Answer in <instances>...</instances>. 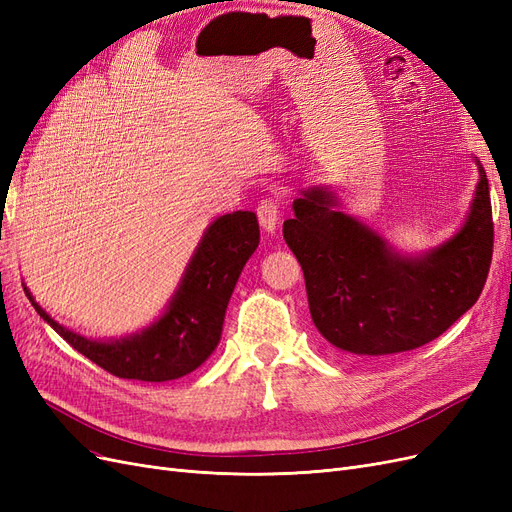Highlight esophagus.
<instances>
[{
	"label": "esophagus",
	"instance_id": "obj_1",
	"mask_svg": "<svg viewBox=\"0 0 512 512\" xmlns=\"http://www.w3.org/2000/svg\"><path fill=\"white\" fill-rule=\"evenodd\" d=\"M256 214H258V222H260V226L264 228V231L275 233V228L279 224V201L273 199V197L262 199L258 203Z\"/></svg>",
	"mask_w": 512,
	"mask_h": 512
}]
</instances>
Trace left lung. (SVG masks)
<instances>
[{
    "mask_svg": "<svg viewBox=\"0 0 512 512\" xmlns=\"http://www.w3.org/2000/svg\"><path fill=\"white\" fill-rule=\"evenodd\" d=\"M470 214L449 241L402 256L373 228L315 186L294 199L284 239L305 273L309 311L322 337L347 356H387L440 337L477 303L493 254L489 182L479 158Z\"/></svg>",
    "mask_w": 512,
    "mask_h": 512,
    "instance_id": "1",
    "label": "left lung"
}]
</instances>
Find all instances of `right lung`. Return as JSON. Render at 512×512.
I'll list each match as a JSON object with an SVG mask.
<instances>
[{"label": "right lung", "instance_id": "obj_1", "mask_svg": "<svg viewBox=\"0 0 512 512\" xmlns=\"http://www.w3.org/2000/svg\"><path fill=\"white\" fill-rule=\"evenodd\" d=\"M260 241L254 211H233L207 226L167 311L142 332L112 341L86 339L33 301L42 320L82 356L120 379L171 381L199 368L220 343L226 305Z\"/></svg>", "mask_w": 512, "mask_h": 512}]
</instances>
